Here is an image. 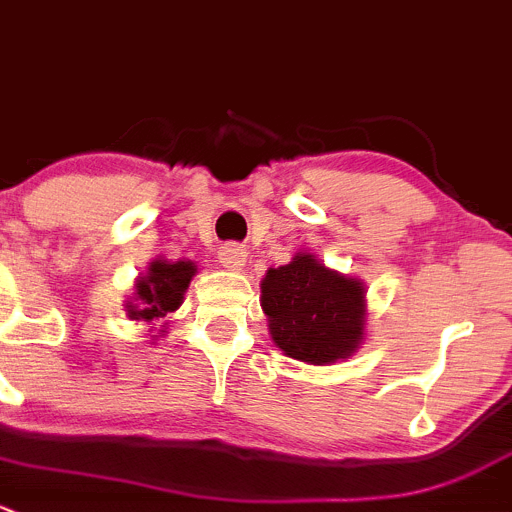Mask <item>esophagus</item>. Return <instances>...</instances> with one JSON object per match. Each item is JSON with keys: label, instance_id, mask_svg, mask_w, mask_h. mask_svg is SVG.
I'll return each mask as SVG.
<instances>
[{"label": "esophagus", "instance_id": "1", "mask_svg": "<svg viewBox=\"0 0 512 512\" xmlns=\"http://www.w3.org/2000/svg\"><path fill=\"white\" fill-rule=\"evenodd\" d=\"M217 256H219L221 266L229 268V271H239V268L246 263V249L241 244H234V241H229V244H221Z\"/></svg>", "mask_w": 512, "mask_h": 512}]
</instances>
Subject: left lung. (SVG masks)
<instances>
[{
    "label": "left lung",
    "instance_id": "left-lung-1",
    "mask_svg": "<svg viewBox=\"0 0 512 512\" xmlns=\"http://www.w3.org/2000/svg\"><path fill=\"white\" fill-rule=\"evenodd\" d=\"M261 308L276 345L293 360L330 365L350 355L362 340V283L328 271L310 254L266 273Z\"/></svg>",
    "mask_w": 512,
    "mask_h": 512
}]
</instances>
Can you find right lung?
Returning a JSON list of instances; mask_svg holds the SVG:
<instances>
[{"label": "right lung", "instance_id": "add662e5", "mask_svg": "<svg viewBox=\"0 0 512 512\" xmlns=\"http://www.w3.org/2000/svg\"><path fill=\"white\" fill-rule=\"evenodd\" d=\"M192 261H152L150 273L138 281V305H128L133 320H157L179 308L182 295L194 276Z\"/></svg>", "mask_w": 512, "mask_h": 512}]
</instances>
